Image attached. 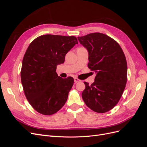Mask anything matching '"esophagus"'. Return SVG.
<instances>
[{
	"label": "esophagus",
	"mask_w": 147,
	"mask_h": 147,
	"mask_svg": "<svg viewBox=\"0 0 147 147\" xmlns=\"http://www.w3.org/2000/svg\"><path fill=\"white\" fill-rule=\"evenodd\" d=\"M81 80H79L78 78H74V82H75V83H77V82H80Z\"/></svg>",
	"instance_id": "obj_1"
}]
</instances>
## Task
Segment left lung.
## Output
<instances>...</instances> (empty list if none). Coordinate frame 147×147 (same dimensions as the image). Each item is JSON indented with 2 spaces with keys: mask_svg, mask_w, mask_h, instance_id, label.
Instances as JSON below:
<instances>
[{
  "mask_svg": "<svg viewBox=\"0 0 147 147\" xmlns=\"http://www.w3.org/2000/svg\"><path fill=\"white\" fill-rule=\"evenodd\" d=\"M78 40L88 51L89 69L96 73L91 85L84 82L83 100L94 112L105 113L118 104L126 87L125 55L119 44L104 34H89Z\"/></svg>",
  "mask_w": 147,
  "mask_h": 147,
  "instance_id": "obj_1",
  "label": "left lung"
}]
</instances>
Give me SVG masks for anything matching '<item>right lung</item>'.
Here are the masks:
<instances>
[{"label": "right lung", "mask_w": 147, "mask_h": 147, "mask_svg": "<svg viewBox=\"0 0 147 147\" xmlns=\"http://www.w3.org/2000/svg\"><path fill=\"white\" fill-rule=\"evenodd\" d=\"M77 43L74 36L47 34L34 39L28 47L21 79L26 99L37 112L51 115L65 104L74 80L59 77L56 67L64 63L65 55Z\"/></svg>", "instance_id": "obj_1"}]
</instances>
